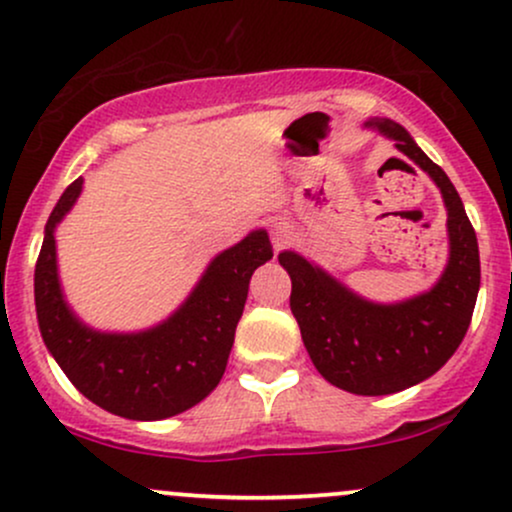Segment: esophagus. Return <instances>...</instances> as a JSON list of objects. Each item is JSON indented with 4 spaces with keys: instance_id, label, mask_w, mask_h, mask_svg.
<instances>
[{
    "instance_id": "1",
    "label": "esophagus",
    "mask_w": 512,
    "mask_h": 512,
    "mask_svg": "<svg viewBox=\"0 0 512 512\" xmlns=\"http://www.w3.org/2000/svg\"><path fill=\"white\" fill-rule=\"evenodd\" d=\"M293 238H296V228H293L289 221L279 219V221L272 223V245H274V250H284L286 245L293 243Z\"/></svg>"
}]
</instances>
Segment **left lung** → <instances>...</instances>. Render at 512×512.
I'll use <instances>...</instances> for the list:
<instances>
[{
    "instance_id": "8db88e82",
    "label": "left lung",
    "mask_w": 512,
    "mask_h": 512,
    "mask_svg": "<svg viewBox=\"0 0 512 512\" xmlns=\"http://www.w3.org/2000/svg\"><path fill=\"white\" fill-rule=\"evenodd\" d=\"M363 127L392 139L438 185L450 243L440 279L407 301L375 303L298 252H279V264L291 276V313L317 373L339 390L378 397L424 383L448 363L472 322L481 267L477 233L445 170L397 122L373 117Z\"/></svg>"
}]
</instances>
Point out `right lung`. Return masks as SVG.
<instances>
[{
	"label": "right lung",
	"mask_w": 512,
	"mask_h": 512,
	"mask_svg": "<svg viewBox=\"0 0 512 512\" xmlns=\"http://www.w3.org/2000/svg\"><path fill=\"white\" fill-rule=\"evenodd\" d=\"M74 180L45 223L35 264V313L43 342L72 385L93 404L132 421H161L182 414L219 385L250 276L272 260V243L257 228L219 252L185 303L142 332H101L88 327L64 301L57 274L55 228L81 195Z\"/></svg>",
	"instance_id": "1"
}]
</instances>
